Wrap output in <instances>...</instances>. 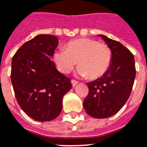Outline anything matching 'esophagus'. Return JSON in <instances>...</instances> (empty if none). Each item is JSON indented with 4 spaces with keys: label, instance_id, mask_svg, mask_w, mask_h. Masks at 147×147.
<instances>
[{
    "label": "esophagus",
    "instance_id": "obj_1",
    "mask_svg": "<svg viewBox=\"0 0 147 147\" xmlns=\"http://www.w3.org/2000/svg\"><path fill=\"white\" fill-rule=\"evenodd\" d=\"M71 84H72V86H73V87H75V86H76V85L78 83V82L77 81H76V80H71Z\"/></svg>",
    "mask_w": 147,
    "mask_h": 147
}]
</instances>
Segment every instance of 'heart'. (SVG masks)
Instances as JSON below:
<instances>
[{
    "mask_svg": "<svg viewBox=\"0 0 147 147\" xmlns=\"http://www.w3.org/2000/svg\"><path fill=\"white\" fill-rule=\"evenodd\" d=\"M111 60V51L107 44L87 38L69 42L66 49H57L53 55L55 66L61 73H70L78 61V74L82 77L89 76L91 79L103 76Z\"/></svg>",
    "mask_w": 147,
    "mask_h": 147,
    "instance_id": "heart-1",
    "label": "heart"
}]
</instances>
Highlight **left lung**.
<instances>
[{
    "label": "left lung",
    "mask_w": 147,
    "mask_h": 147,
    "mask_svg": "<svg viewBox=\"0 0 147 147\" xmlns=\"http://www.w3.org/2000/svg\"><path fill=\"white\" fill-rule=\"evenodd\" d=\"M111 51L109 69L101 78L87 83L89 93L84 108L92 117L108 118L117 113L129 98L136 69L132 53L119 42L98 35Z\"/></svg>",
    "instance_id": "left-lung-1"
}]
</instances>
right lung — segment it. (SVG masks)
Returning <instances> with one entry per match:
<instances>
[{"label":"right lung","instance_id":"add662e5","mask_svg":"<svg viewBox=\"0 0 147 147\" xmlns=\"http://www.w3.org/2000/svg\"><path fill=\"white\" fill-rule=\"evenodd\" d=\"M57 45L55 36L40 34L23 44L12 59L11 81L16 100L36 121L57 117L63 97L71 88L70 78L57 71L51 59Z\"/></svg>","mask_w":147,"mask_h":147}]
</instances>
